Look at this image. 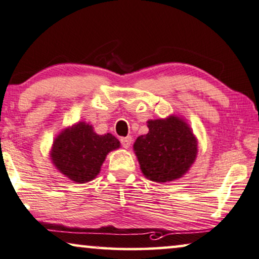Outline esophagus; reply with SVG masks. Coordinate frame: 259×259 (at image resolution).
<instances>
[{"label":"esophagus","instance_id":"obj_1","mask_svg":"<svg viewBox=\"0 0 259 259\" xmlns=\"http://www.w3.org/2000/svg\"><path fill=\"white\" fill-rule=\"evenodd\" d=\"M131 141H133V138H131V136H128V137H122L121 138V144L124 149H128L130 148L131 145Z\"/></svg>","mask_w":259,"mask_h":259}]
</instances>
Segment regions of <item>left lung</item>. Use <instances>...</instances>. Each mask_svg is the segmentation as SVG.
I'll return each instance as SVG.
<instances>
[{
	"instance_id": "8db88e82",
	"label": "left lung",
	"mask_w": 259,
	"mask_h": 259,
	"mask_svg": "<svg viewBox=\"0 0 259 259\" xmlns=\"http://www.w3.org/2000/svg\"><path fill=\"white\" fill-rule=\"evenodd\" d=\"M149 133L137 137L134 151L143 176L154 183L180 179L196 159L198 140L183 117L149 119Z\"/></svg>"
}]
</instances>
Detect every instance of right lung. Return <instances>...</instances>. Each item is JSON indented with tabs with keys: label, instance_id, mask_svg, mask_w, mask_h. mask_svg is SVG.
<instances>
[{
	"label": "right lung",
	"instance_id": "add662e5",
	"mask_svg": "<svg viewBox=\"0 0 259 259\" xmlns=\"http://www.w3.org/2000/svg\"><path fill=\"white\" fill-rule=\"evenodd\" d=\"M119 146L121 143L111 134L98 135L90 123L78 122L57 135L50 157L61 175L84 184L96 178L107 154Z\"/></svg>",
	"mask_w": 259,
	"mask_h": 259
}]
</instances>
